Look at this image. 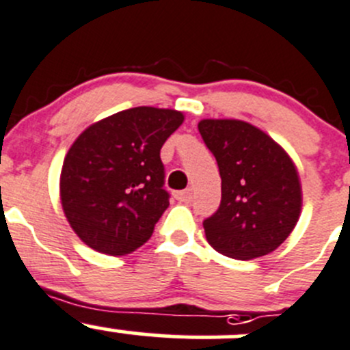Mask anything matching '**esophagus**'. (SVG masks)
<instances>
[{
  "label": "esophagus",
  "instance_id": "esophagus-1",
  "mask_svg": "<svg viewBox=\"0 0 350 350\" xmlns=\"http://www.w3.org/2000/svg\"><path fill=\"white\" fill-rule=\"evenodd\" d=\"M176 200L178 202H185V203H189L193 200V189H185V191H178L176 193Z\"/></svg>",
  "mask_w": 350,
  "mask_h": 350
}]
</instances>
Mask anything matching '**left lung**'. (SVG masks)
I'll list each match as a JSON object with an SVG mask.
<instances>
[{"label": "left lung", "mask_w": 350, "mask_h": 350, "mask_svg": "<svg viewBox=\"0 0 350 350\" xmlns=\"http://www.w3.org/2000/svg\"><path fill=\"white\" fill-rule=\"evenodd\" d=\"M198 130L222 179L219 210L203 220L208 244L236 260L275 251L296 227L303 206L293 159L246 121L202 120Z\"/></svg>", "instance_id": "obj_1"}]
</instances>
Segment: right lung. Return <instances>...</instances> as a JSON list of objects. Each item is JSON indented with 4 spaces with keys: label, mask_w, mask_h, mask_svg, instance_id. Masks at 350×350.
<instances>
[{
    "label": "right lung",
    "mask_w": 350,
    "mask_h": 350,
    "mask_svg": "<svg viewBox=\"0 0 350 350\" xmlns=\"http://www.w3.org/2000/svg\"><path fill=\"white\" fill-rule=\"evenodd\" d=\"M185 121L174 109L120 111L78 135L64 157L61 206L87 246L111 256L150 239L169 206L161 148Z\"/></svg>",
    "instance_id": "add662e5"
}]
</instances>
